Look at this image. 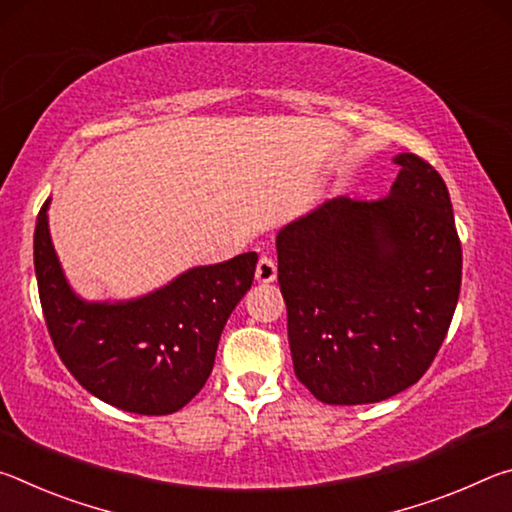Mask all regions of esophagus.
<instances>
[{"instance_id": "34e87169", "label": "esophagus", "mask_w": 512, "mask_h": 512, "mask_svg": "<svg viewBox=\"0 0 512 512\" xmlns=\"http://www.w3.org/2000/svg\"><path fill=\"white\" fill-rule=\"evenodd\" d=\"M255 277H257V282H264V284L275 280V277H277V264H275V259L271 255L259 257Z\"/></svg>"}]
</instances>
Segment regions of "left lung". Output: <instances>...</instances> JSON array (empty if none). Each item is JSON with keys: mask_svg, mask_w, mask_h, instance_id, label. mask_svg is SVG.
<instances>
[{"mask_svg": "<svg viewBox=\"0 0 512 512\" xmlns=\"http://www.w3.org/2000/svg\"><path fill=\"white\" fill-rule=\"evenodd\" d=\"M377 201H325L277 235L296 377L325 404H372L436 359L461 293L463 250L445 180L415 153Z\"/></svg>", "mask_w": 512, "mask_h": 512, "instance_id": "1", "label": "left lung"}]
</instances>
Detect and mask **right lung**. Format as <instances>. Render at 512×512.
Returning a JSON list of instances; mask_svg holds the SVG:
<instances>
[{
	"label": "right lung",
	"mask_w": 512,
	"mask_h": 512,
	"mask_svg": "<svg viewBox=\"0 0 512 512\" xmlns=\"http://www.w3.org/2000/svg\"><path fill=\"white\" fill-rule=\"evenodd\" d=\"M40 207L33 235L42 314L60 361L94 397L140 415H167L210 377L225 320L255 280L257 255L198 266L149 296L83 302L67 287Z\"/></svg>",
	"instance_id": "right-lung-1"
}]
</instances>
